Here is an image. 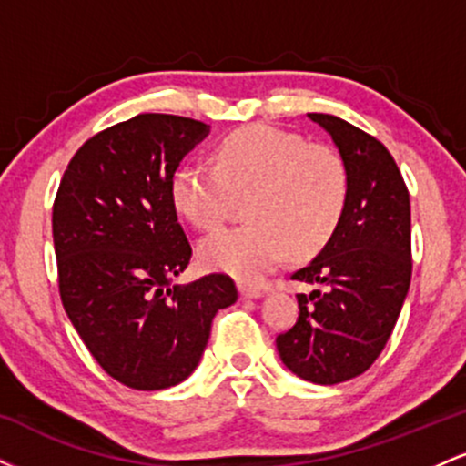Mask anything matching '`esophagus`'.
Wrapping results in <instances>:
<instances>
[{"label": "esophagus", "instance_id": "1", "mask_svg": "<svg viewBox=\"0 0 466 466\" xmlns=\"http://www.w3.org/2000/svg\"><path fill=\"white\" fill-rule=\"evenodd\" d=\"M238 291L243 298H260L263 296V289L249 287V285H238Z\"/></svg>", "mask_w": 466, "mask_h": 466}]
</instances>
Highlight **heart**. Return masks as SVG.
<instances>
[{
  "instance_id": "obj_1",
  "label": "heart",
  "mask_w": 466,
  "mask_h": 466,
  "mask_svg": "<svg viewBox=\"0 0 466 466\" xmlns=\"http://www.w3.org/2000/svg\"><path fill=\"white\" fill-rule=\"evenodd\" d=\"M175 210L197 229H217L245 203L249 223L203 238V267L260 280L287 258H309L335 237L350 199L339 151L298 133L248 125L217 142L212 164L186 162L170 179Z\"/></svg>"
}]
</instances>
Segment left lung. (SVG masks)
Here are the masks:
<instances>
[{
	"instance_id": "left-lung-1",
	"label": "left lung",
	"mask_w": 466,
	"mask_h": 466,
	"mask_svg": "<svg viewBox=\"0 0 466 466\" xmlns=\"http://www.w3.org/2000/svg\"><path fill=\"white\" fill-rule=\"evenodd\" d=\"M330 133L350 170L341 226L293 280L319 285L298 293V322L276 337L291 372L319 386L366 372L386 349L411 280L410 192L377 137L329 114H309Z\"/></svg>"
}]
</instances>
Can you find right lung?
<instances>
[{"instance_id":"right-lung-1","label":"right lung","mask_w":466,"mask_h":466,"mask_svg":"<svg viewBox=\"0 0 466 466\" xmlns=\"http://www.w3.org/2000/svg\"><path fill=\"white\" fill-rule=\"evenodd\" d=\"M208 131L170 114L117 122L69 159L52 206L63 309L100 368L133 390L190 377L212 318L238 298L226 274L173 285L192 248L170 179Z\"/></svg>"}]
</instances>
